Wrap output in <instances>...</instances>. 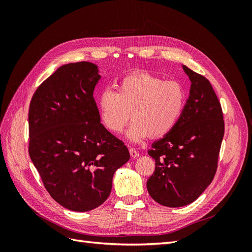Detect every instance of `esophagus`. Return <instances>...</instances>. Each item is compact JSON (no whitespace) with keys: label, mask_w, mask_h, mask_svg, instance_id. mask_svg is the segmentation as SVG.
Segmentation results:
<instances>
[{"label":"esophagus","mask_w":252,"mask_h":252,"mask_svg":"<svg viewBox=\"0 0 252 252\" xmlns=\"http://www.w3.org/2000/svg\"><path fill=\"white\" fill-rule=\"evenodd\" d=\"M129 154H130V157H131L132 158H136L139 157V152L136 151L135 149H133V148L129 149Z\"/></svg>","instance_id":"obj_1"}]
</instances>
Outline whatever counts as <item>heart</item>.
<instances>
[{
    "mask_svg": "<svg viewBox=\"0 0 252 252\" xmlns=\"http://www.w3.org/2000/svg\"><path fill=\"white\" fill-rule=\"evenodd\" d=\"M100 121L106 130L120 134L129 119L127 139L143 142L162 138L177 126L185 108L186 94L179 82L164 81L149 72H133L119 82L118 91L107 87L97 96Z\"/></svg>",
    "mask_w": 252,
    "mask_h": 252,
    "instance_id": "b5f03b06",
    "label": "heart"
}]
</instances>
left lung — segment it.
<instances>
[{"mask_svg": "<svg viewBox=\"0 0 252 252\" xmlns=\"http://www.w3.org/2000/svg\"><path fill=\"white\" fill-rule=\"evenodd\" d=\"M182 67L191 82L184 111L173 130L148 150L156 169L147 181V190L167 207L194 202L210 185L224 136L222 107L210 82Z\"/></svg>", "mask_w": 252, "mask_h": 252, "instance_id": "1", "label": "left lung"}]
</instances>
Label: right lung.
I'll return each instance as SVG.
<instances>
[{
    "instance_id": "add662e5",
    "label": "right lung",
    "mask_w": 252,
    "mask_h": 252,
    "mask_svg": "<svg viewBox=\"0 0 252 252\" xmlns=\"http://www.w3.org/2000/svg\"><path fill=\"white\" fill-rule=\"evenodd\" d=\"M101 75L90 62L59 67L35 90L29 106V156L51 197L79 212L102 205L117 169L130 158L106 130L94 98Z\"/></svg>"
}]
</instances>
